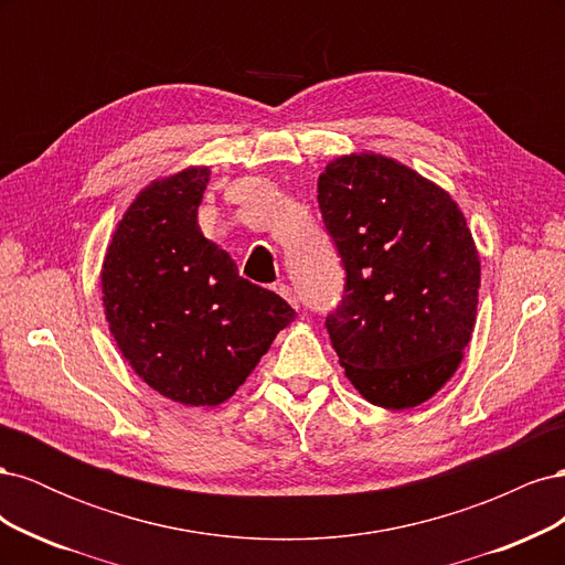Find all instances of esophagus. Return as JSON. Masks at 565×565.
<instances>
[{
	"instance_id": "esophagus-1",
	"label": "esophagus",
	"mask_w": 565,
	"mask_h": 565,
	"mask_svg": "<svg viewBox=\"0 0 565 565\" xmlns=\"http://www.w3.org/2000/svg\"><path fill=\"white\" fill-rule=\"evenodd\" d=\"M273 289H276V292H278L285 301H289V303H292L295 309H297V306H299V299H297V295H295V289H292V287L285 285V282H278V285L273 287Z\"/></svg>"
}]
</instances>
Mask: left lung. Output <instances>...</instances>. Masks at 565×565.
I'll return each mask as SVG.
<instances>
[{
  "instance_id": "obj_1",
  "label": "left lung",
  "mask_w": 565,
  "mask_h": 565,
  "mask_svg": "<svg viewBox=\"0 0 565 565\" xmlns=\"http://www.w3.org/2000/svg\"><path fill=\"white\" fill-rule=\"evenodd\" d=\"M344 295L324 318L349 382L405 409L446 384L469 344L481 264L452 198L388 158L349 156L318 179Z\"/></svg>"
}]
</instances>
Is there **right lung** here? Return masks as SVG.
<instances>
[{
    "label": "right lung",
    "instance_id": "right-lung-1",
    "mask_svg": "<svg viewBox=\"0 0 565 565\" xmlns=\"http://www.w3.org/2000/svg\"><path fill=\"white\" fill-rule=\"evenodd\" d=\"M207 181L210 169L193 167L150 183L119 221L100 276L119 351L148 386L183 405L231 398L295 318L200 233Z\"/></svg>",
    "mask_w": 565,
    "mask_h": 565
}]
</instances>
